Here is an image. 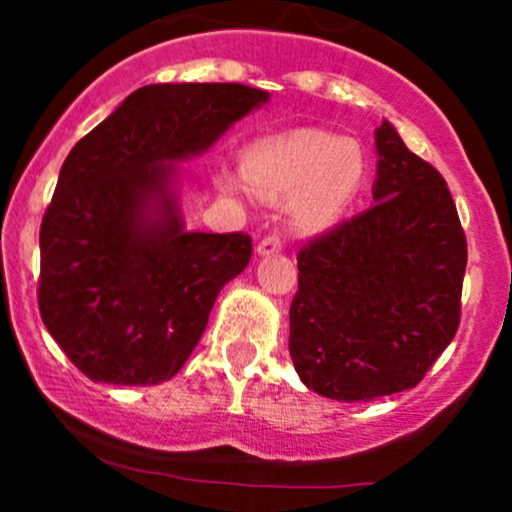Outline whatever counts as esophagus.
I'll return each mask as SVG.
<instances>
[{"label":"esophagus","mask_w":512,"mask_h":512,"mask_svg":"<svg viewBox=\"0 0 512 512\" xmlns=\"http://www.w3.org/2000/svg\"><path fill=\"white\" fill-rule=\"evenodd\" d=\"M282 247H285V240H282L277 232H272V235H265L260 242H257L255 252L260 257H267V255H277V252H282Z\"/></svg>","instance_id":"esophagus-1"}]
</instances>
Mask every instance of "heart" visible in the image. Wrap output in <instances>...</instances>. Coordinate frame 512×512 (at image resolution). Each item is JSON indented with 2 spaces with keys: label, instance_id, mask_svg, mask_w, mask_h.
Returning a JSON list of instances; mask_svg holds the SVG:
<instances>
[{
  "label": "heart",
  "instance_id": "heart-1",
  "mask_svg": "<svg viewBox=\"0 0 512 512\" xmlns=\"http://www.w3.org/2000/svg\"><path fill=\"white\" fill-rule=\"evenodd\" d=\"M247 185L265 198H289L292 223L319 232L339 218L364 180V153L354 141L324 131H294L252 143L242 160ZM237 190V180H220Z\"/></svg>",
  "mask_w": 512,
  "mask_h": 512
}]
</instances>
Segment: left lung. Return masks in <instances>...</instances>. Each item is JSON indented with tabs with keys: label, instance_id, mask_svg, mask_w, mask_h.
Listing matches in <instances>:
<instances>
[{
	"label": "left lung",
	"instance_id": "left-lung-1",
	"mask_svg": "<svg viewBox=\"0 0 512 512\" xmlns=\"http://www.w3.org/2000/svg\"><path fill=\"white\" fill-rule=\"evenodd\" d=\"M374 205L299 250L289 356L327 399L414 389L456 337L468 247L443 175L376 128Z\"/></svg>",
	"mask_w": 512,
	"mask_h": 512
}]
</instances>
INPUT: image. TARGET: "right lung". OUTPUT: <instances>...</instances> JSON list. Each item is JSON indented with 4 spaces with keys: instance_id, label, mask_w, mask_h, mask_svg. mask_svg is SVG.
Segmentation results:
<instances>
[{
    "instance_id": "obj_1",
    "label": "right lung",
    "mask_w": 512,
    "mask_h": 512,
    "mask_svg": "<svg viewBox=\"0 0 512 512\" xmlns=\"http://www.w3.org/2000/svg\"><path fill=\"white\" fill-rule=\"evenodd\" d=\"M267 101L242 84H151L71 148L41 220L39 312L91 381L160 384L200 342L252 240L185 230L175 163Z\"/></svg>"
}]
</instances>
